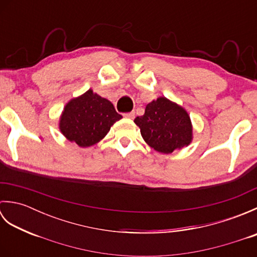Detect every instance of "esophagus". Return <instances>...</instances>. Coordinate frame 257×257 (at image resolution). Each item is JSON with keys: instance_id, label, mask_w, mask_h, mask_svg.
I'll use <instances>...</instances> for the list:
<instances>
[{"instance_id": "34e87169", "label": "esophagus", "mask_w": 257, "mask_h": 257, "mask_svg": "<svg viewBox=\"0 0 257 257\" xmlns=\"http://www.w3.org/2000/svg\"><path fill=\"white\" fill-rule=\"evenodd\" d=\"M123 117H125V118H129V119H134V118H135V111H132V112H125V113H123Z\"/></svg>"}]
</instances>
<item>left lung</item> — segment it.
Masks as SVG:
<instances>
[{"instance_id":"8db88e82","label":"left lung","mask_w":257,"mask_h":257,"mask_svg":"<svg viewBox=\"0 0 257 257\" xmlns=\"http://www.w3.org/2000/svg\"><path fill=\"white\" fill-rule=\"evenodd\" d=\"M141 136L151 148L171 154L192 140V124L188 112L166 97L149 102L144 116L135 119Z\"/></svg>"}]
</instances>
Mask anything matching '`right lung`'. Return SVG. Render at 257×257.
I'll use <instances>...</instances> for the list:
<instances>
[{
  "label": "right lung",
  "instance_id": "1",
  "mask_svg": "<svg viewBox=\"0 0 257 257\" xmlns=\"http://www.w3.org/2000/svg\"><path fill=\"white\" fill-rule=\"evenodd\" d=\"M121 118L110 101L89 89L65 106L59 129L69 141L85 148L100 141Z\"/></svg>",
  "mask_w": 257,
  "mask_h": 257
}]
</instances>
